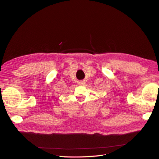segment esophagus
I'll use <instances>...</instances> for the list:
<instances>
[{"label":"esophagus","mask_w":159,"mask_h":159,"mask_svg":"<svg viewBox=\"0 0 159 159\" xmlns=\"http://www.w3.org/2000/svg\"><path fill=\"white\" fill-rule=\"evenodd\" d=\"M85 82L84 81H80V82H79V84H80V85H85Z\"/></svg>","instance_id":"esophagus-1"}]
</instances>
